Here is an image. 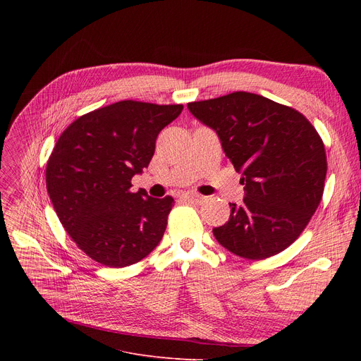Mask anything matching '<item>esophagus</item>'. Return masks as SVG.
Instances as JSON below:
<instances>
[{
  "label": "esophagus",
  "mask_w": 361,
  "mask_h": 361,
  "mask_svg": "<svg viewBox=\"0 0 361 361\" xmlns=\"http://www.w3.org/2000/svg\"><path fill=\"white\" fill-rule=\"evenodd\" d=\"M183 199L187 200V202H190V203L199 204V203H203L206 197L202 196V195H199V193H185V195L183 196Z\"/></svg>",
  "instance_id": "1"
}]
</instances>
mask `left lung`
Returning a JSON list of instances; mask_svg holds the SVG:
<instances>
[{"label":"left lung","mask_w":361,"mask_h":361,"mask_svg":"<svg viewBox=\"0 0 361 361\" xmlns=\"http://www.w3.org/2000/svg\"><path fill=\"white\" fill-rule=\"evenodd\" d=\"M187 106L216 131L244 184L243 203H230L228 222L214 228L218 243L252 260L286 250L324 196L328 164L316 128L294 108L250 92Z\"/></svg>","instance_id":"8db88e82"}]
</instances>
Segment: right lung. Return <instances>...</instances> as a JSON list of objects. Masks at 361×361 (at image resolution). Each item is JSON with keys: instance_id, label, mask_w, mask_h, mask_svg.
<instances>
[{"instance_id": "1", "label": "right lung", "mask_w": 361, "mask_h": 361, "mask_svg": "<svg viewBox=\"0 0 361 361\" xmlns=\"http://www.w3.org/2000/svg\"><path fill=\"white\" fill-rule=\"evenodd\" d=\"M183 105L120 101L73 121L47 164V190L64 230L90 259L108 268L137 263L166 228L174 199L130 190L147 168L161 130Z\"/></svg>"}]
</instances>
